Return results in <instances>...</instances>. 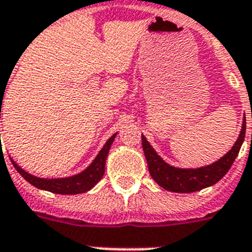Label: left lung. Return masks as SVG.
I'll return each mask as SVG.
<instances>
[{
    "label": "left lung",
    "instance_id": "left-lung-1",
    "mask_svg": "<svg viewBox=\"0 0 252 252\" xmlns=\"http://www.w3.org/2000/svg\"><path fill=\"white\" fill-rule=\"evenodd\" d=\"M245 134H246V118L243 119L242 129L233 148L217 162L199 168H178L170 166L156 153V150L148 142L145 136H141L142 149L145 153L150 175L157 182V184L165 188L166 191L189 193L211 187L220 179H222L238 156L239 149L245 141Z\"/></svg>",
    "mask_w": 252,
    "mask_h": 252
}]
</instances>
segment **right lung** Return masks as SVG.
Instances as JSON below:
<instances>
[{
    "instance_id": "right-lung-1",
    "label": "right lung",
    "mask_w": 252,
    "mask_h": 252,
    "mask_svg": "<svg viewBox=\"0 0 252 252\" xmlns=\"http://www.w3.org/2000/svg\"><path fill=\"white\" fill-rule=\"evenodd\" d=\"M116 133L112 134L102 150L99 152L98 156L95 157L89 167L84 170L77 175L69 176V178H60V179H44V178H37L31 174H29L25 170H22L19 166L13 162L14 167L17 168V171L25 178L29 183H31L33 187L39 188V189H44V191L53 192V193H59V195H77V193H84L94 187L95 184L98 183L99 180L102 179L103 174H104V166H106V159L110 152V148L114 142Z\"/></svg>"
}]
</instances>
